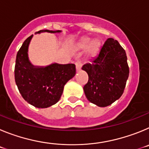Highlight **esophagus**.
<instances>
[{
	"mask_svg": "<svg viewBox=\"0 0 149 149\" xmlns=\"http://www.w3.org/2000/svg\"><path fill=\"white\" fill-rule=\"evenodd\" d=\"M75 65H76V69L77 71L81 70V66H82V63L81 61H77L75 63Z\"/></svg>",
	"mask_w": 149,
	"mask_h": 149,
	"instance_id": "obj_1",
	"label": "esophagus"
}]
</instances>
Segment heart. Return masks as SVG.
<instances>
[{
	"mask_svg": "<svg viewBox=\"0 0 149 149\" xmlns=\"http://www.w3.org/2000/svg\"><path fill=\"white\" fill-rule=\"evenodd\" d=\"M90 42V39L86 38V39H84V40L81 42V45L82 47H86L88 44ZM100 45H101V42H100L99 41L95 39V40H93L92 42H91L90 45L89 47V53L91 54L92 55H95L96 54L98 53V51H99V48H100Z\"/></svg>",
	"mask_w": 149,
	"mask_h": 149,
	"instance_id": "heart-1",
	"label": "heart"
}]
</instances>
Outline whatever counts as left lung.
<instances>
[{
  "label": "left lung",
  "instance_id": "left-lung-1",
  "mask_svg": "<svg viewBox=\"0 0 149 149\" xmlns=\"http://www.w3.org/2000/svg\"><path fill=\"white\" fill-rule=\"evenodd\" d=\"M82 69L89 76L84 90L91 103L101 107L109 106L123 94L129 67L125 51L117 40L107 39L98 56L84 64Z\"/></svg>",
  "mask_w": 149,
  "mask_h": 149
}]
</instances>
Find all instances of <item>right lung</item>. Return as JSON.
I'll list each match as a JSON object with an SVG mask.
<instances>
[{
  "label": "right lung",
  "instance_id": "right-lung-1",
  "mask_svg": "<svg viewBox=\"0 0 149 149\" xmlns=\"http://www.w3.org/2000/svg\"><path fill=\"white\" fill-rule=\"evenodd\" d=\"M42 32L60 33L61 30H42ZM33 35L22 44L16 55L15 81L23 98L38 108H47L58 102L65 84L76 74L75 65L52 63L45 67L34 66L28 58V47Z\"/></svg>",
  "mask_w": 149,
  "mask_h": 149
}]
</instances>
